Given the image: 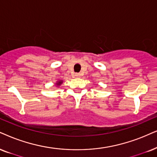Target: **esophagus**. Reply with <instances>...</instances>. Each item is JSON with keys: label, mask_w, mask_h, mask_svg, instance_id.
Masks as SVG:
<instances>
[{"label": "esophagus", "mask_w": 157, "mask_h": 157, "mask_svg": "<svg viewBox=\"0 0 157 157\" xmlns=\"http://www.w3.org/2000/svg\"><path fill=\"white\" fill-rule=\"evenodd\" d=\"M74 77H77V78H79V77H81V75H80V74H79V73H75Z\"/></svg>", "instance_id": "1"}]
</instances>
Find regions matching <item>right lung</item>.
<instances>
[{
	"mask_svg": "<svg viewBox=\"0 0 157 157\" xmlns=\"http://www.w3.org/2000/svg\"><path fill=\"white\" fill-rule=\"evenodd\" d=\"M63 82H64V81H63L62 80H57L56 82L55 83V85H56V88H59V87L60 86V85H61V84H62Z\"/></svg>",
	"mask_w": 157,
	"mask_h": 157,
	"instance_id": "1",
	"label": "right lung"
}]
</instances>
